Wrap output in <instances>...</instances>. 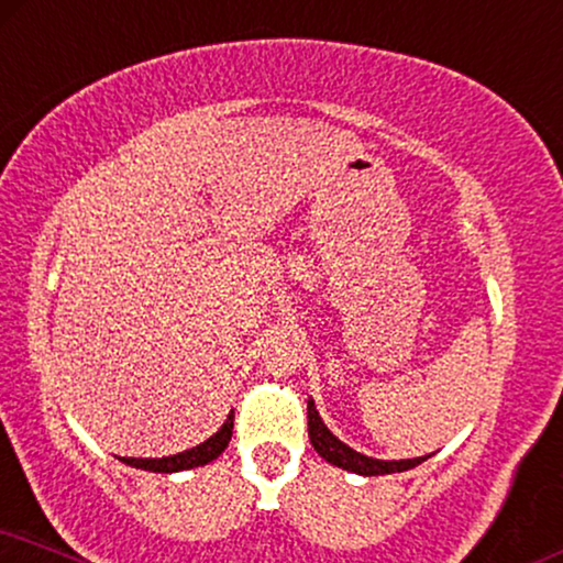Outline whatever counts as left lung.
Returning a JSON list of instances; mask_svg holds the SVG:
<instances>
[{"label":"left lung","mask_w":563,"mask_h":563,"mask_svg":"<svg viewBox=\"0 0 563 563\" xmlns=\"http://www.w3.org/2000/svg\"><path fill=\"white\" fill-rule=\"evenodd\" d=\"M308 434H310L312 448H316V452L325 460V463L335 465V468H344L349 473H356V476H385V473H404V471L416 468V465H421L429 457V455H424V457H408V460H377V457L362 455V452L349 448L346 442H341L339 437H335L331 429L323 424V419H320L312 398L308 400Z\"/></svg>","instance_id":"left-lung-1"}]
</instances>
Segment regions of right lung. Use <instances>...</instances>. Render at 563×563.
Instances as JSON below:
<instances>
[{
	"mask_svg": "<svg viewBox=\"0 0 563 563\" xmlns=\"http://www.w3.org/2000/svg\"><path fill=\"white\" fill-rule=\"evenodd\" d=\"M232 421H235V413L230 411L228 421H224L222 429L217 434H211L207 442L196 444V448L178 452V455L170 457H121V463L131 465V468L139 471H152V473H178V471H191L199 468V465H207L211 460L222 455L224 448L230 444L232 437Z\"/></svg>",
	"mask_w": 563,
	"mask_h": 563,
	"instance_id": "add662e5",
	"label": "right lung"
}]
</instances>
